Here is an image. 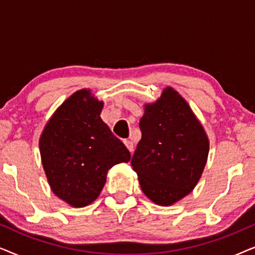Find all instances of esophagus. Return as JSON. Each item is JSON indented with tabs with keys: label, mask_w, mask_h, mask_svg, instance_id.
Listing matches in <instances>:
<instances>
[{
	"label": "esophagus",
	"mask_w": 255,
	"mask_h": 255,
	"mask_svg": "<svg viewBox=\"0 0 255 255\" xmlns=\"http://www.w3.org/2000/svg\"><path fill=\"white\" fill-rule=\"evenodd\" d=\"M123 142L125 144V146H127V147H128V151H130L131 153L133 152V142L130 141V140H124Z\"/></svg>",
	"instance_id": "34e87169"
}]
</instances>
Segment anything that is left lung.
Returning <instances> with one entry per match:
<instances>
[{
	"mask_svg": "<svg viewBox=\"0 0 255 255\" xmlns=\"http://www.w3.org/2000/svg\"><path fill=\"white\" fill-rule=\"evenodd\" d=\"M139 140L131 165L142 193L153 203L169 207L190 194L209 154L204 128L187 101L166 87L155 102L144 106Z\"/></svg>",
	"mask_w": 255,
	"mask_h": 255,
	"instance_id": "8db88e82",
	"label": "left lung"
}]
</instances>
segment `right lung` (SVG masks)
<instances>
[{"label": "right lung", "mask_w": 255, "mask_h": 255, "mask_svg": "<svg viewBox=\"0 0 255 255\" xmlns=\"http://www.w3.org/2000/svg\"><path fill=\"white\" fill-rule=\"evenodd\" d=\"M103 101L90 89L68 97L45 125L39 151L55 196L74 208L99 197L111 167L130 161L131 154L101 120Z\"/></svg>", "instance_id": "obj_1"}]
</instances>
